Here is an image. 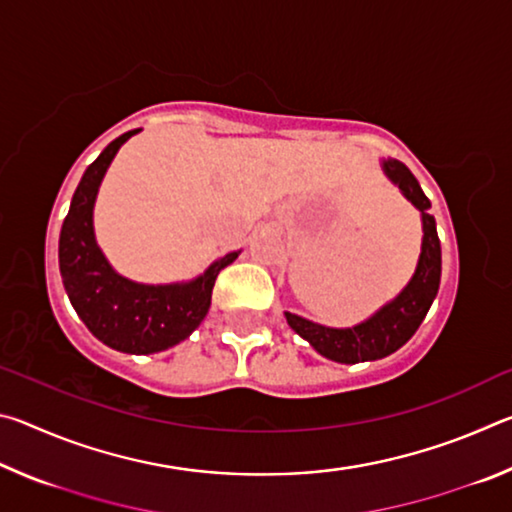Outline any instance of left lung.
<instances>
[{
  "instance_id": "obj_1",
  "label": "left lung",
  "mask_w": 512,
  "mask_h": 512,
  "mask_svg": "<svg viewBox=\"0 0 512 512\" xmlns=\"http://www.w3.org/2000/svg\"><path fill=\"white\" fill-rule=\"evenodd\" d=\"M381 171L422 216V248L411 280L393 300L352 327H327L284 311L293 332L302 336L318 354L336 363L377 361L397 352L415 334L431 302L438 296L443 259H440L436 219L429 214V198L424 196L409 167L400 160H381Z\"/></svg>"
}]
</instances>
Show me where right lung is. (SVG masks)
I'll use <instances>...</instances> for the list:
<instances>
[{
    "mask_svg": "<svg viewBox=\"0 0 512 512\" xmlns=\"http://www.w3.org/2000/svg\"><path fill=\"white\" fill-rule=\"evenodd\" d=\"M137 133L140 128L119 135L85 169L60 230L58 264L69 302L101 343L126 354H153L185 341L203 323L216 275L241 250L219 257L187 282L142 284L112 268L94 237V203L121 144Z\"/></svg>",
    "mask_w": 512,
    "mask_h": 512,
    "instance_id": "obj_1",
    "label": "right lung"
}]
</instances>
